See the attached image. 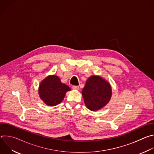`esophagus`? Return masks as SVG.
I'll list each match as a JSON object with an SVG mask.
<instances>
[{"label": "esophagus", "mask_w": 154, "mask_h": 154, "mask_svg": "<svg viewBox=\"0 0 154 154\" xmlns=\"http://www.w3.org/2000/svg\"><path fill=\"white\" fill-rule=\"evenodd\" d=\"M72 88L73 90H77L79 89V86H72Z\"/></svg>", "instance_id": "esophagus-1"}]
</instances>
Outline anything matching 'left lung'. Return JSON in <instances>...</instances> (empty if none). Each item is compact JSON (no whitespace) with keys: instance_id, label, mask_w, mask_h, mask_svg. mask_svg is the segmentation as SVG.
I'll return each mask as SVG.
<instances>
[{"instance_id":"obj_1","label":"left lung","mask_w":154,"mask_h":154,"mask_svg":"<svg viewBox=\"0 0 154 154\" xmlns=\"http://www.w3.org/2000/svg\"><path fill=\"white\" fill-rule=\"evenodd\" d=\"M82 94L86 106L91 111H97L110 100L112 87L102 77L93 75L87 79Z\"/></svg>"}]
</instances>
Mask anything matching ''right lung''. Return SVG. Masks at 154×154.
<instances>
[{
	"label": "right lung",
	"mask_w": 154,
	"mask_h": 154,
	"mask_svg": "<svg viewBox=\"0 0 154 154\" xmlns=\"http://www.w3.org/2000/svg\"><path fill=\"white\" fill-rule=\"evenodd\" d=\"M70 88L61 83L60 78L55 75H49L44 79L39 86V95L46 105L53 106L60 103Z\"/></svg>",
	"instance_id": "obj_1"
}]
</instances>
